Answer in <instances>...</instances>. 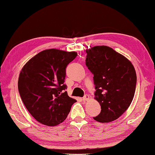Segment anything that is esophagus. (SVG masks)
Masks as SVG:
<instances>
[{"mask_svg": "<svg viewBox=\"0 0 155 155\" xmlns=\"http://www.w3.org/2000/svg\"><path fill=\"white\" fill-rule=\"evenodd\" d=\"M89 100V96L88 95H85V96L83 97V101H87V100Z\"/></svg>", "mask_w": 155, "mask_h": 155, "instance_id": "34e87169", "label": "esophagus"}]
</instances>
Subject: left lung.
<instances>
[{
    "instance_id": "8db88e82",
    "label": "left lung",
    "mask_w": 155,
    "mask_h": 155,
    "mask_svg": "<svg viewBox=\"0 0 155 155\" xmlns=\"http://www.w3.org/2000/svg\"><path fill=\"white\" fill-rule=\"evenodd\" d=\"M86 53V65L94 74V98L102 108L94 119L112 122L124 113L134 99L136 70L127 58L108 46L93 47Z\"/></svg>"
}]
</instances>
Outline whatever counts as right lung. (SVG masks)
Here are the masks:
<instances>
[{
  "instance_id": "right-lung-1",
  "label": "right lung",
  "mask_w": 155,
  "mask_h": 155,
  "mask_svg": "<svg viewBox=\"0 0 155 155\" xmlns=\"http://www.w3.org/2000/svg\"><path fill=\"white\" fill-rule=\"evenodd\" d=\"M77 55L75 51L46 49L31 58L21 70L19 95L30 114L41 124H60L77 102L64 91L66 68Z\"/></svg>"
}]
</instances>
